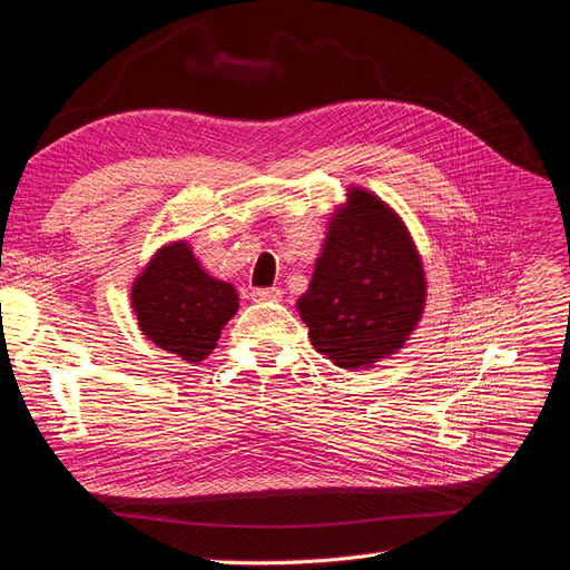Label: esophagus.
Wrapping results in <instances>:
<instances>
[{
  "instance_id": "1",
  "label": "esophagus",
  "mask_w": 570,
  "mask_h": 570,
  "mask_svg": "<svg viewBox=\"0 0 570 570\" xmlns=\"http://www.w3.org/2000/svg\"><path fill=\"white\" fill-rule=\"evenodd\" d=\"M249 297H253V302H281L283 292L278 287H255L249 292Z\"/></svg>"
}]
</instances>
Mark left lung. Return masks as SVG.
I'll return each instance as SVG.
<instances>
[{"mask_svg": "<svg viewBox=\"0 0 570 570\" xmlns=\"http://www.w3.org/2000/svg\"><path fill=\"white\" fill-rule=\"evenodd\" d=\"M423 306L425 271L412 234L389 203L348 187L297 302L313 348L341 370L372 367L404 346Z\"/></svg>", "mask_w": 570, "mask_h": 570, "instance_id": "1", "label": "left lung"}]
</instances>
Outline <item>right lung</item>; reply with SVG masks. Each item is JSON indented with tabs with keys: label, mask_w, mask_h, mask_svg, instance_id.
<instances>
[{
	"label": "right lung",
	"mask_w": 570,
	"mask_h": 570,
	"mask_svg": "<svg viewBox=\"0 0 570 570\" xmlns=\"http://www.w3.org/2000/svg\"><path fill=\"white\" fill-rule=\"evenodd\" d=\"M130 306L142 334L158 348L200 362L236 315L238 292L232 283L213 278L187 240H175L156 249L135 278Z\"/></svg>",
	"instance_id": "1"
}]
</instances>
